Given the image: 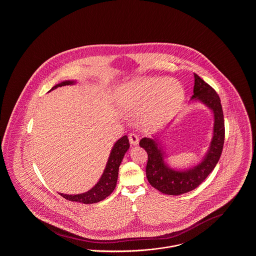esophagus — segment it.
I'll return each mask as SVG.
<instances>
[{
    "label": "esophagus",
    "instance_id": "obj_1",
    "mask_svg": "<svg viewBox=\"0 0 256 256\" xmlns=\"http://www.w3.org/2000/svg\"><path fill=\"white\" fill-rule=\"evenodd\" d=\"M128 139H130V142L132 146H137L138 143H139V138L138 136L135 134H130L128 135Z\"/></svg>",
    "mask_w": 256,
    "mask_h": 256
}]
</instances>
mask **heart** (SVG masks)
I'll return each instance as SVG.
<instances>
[{
	"label": "heart",
	"mask_w": 256,
	"mask_h": 256,
	"mask_svg": "<svg viewBox=\"0 0 256 256\" xmlns=\"http://www.w3.org/2000/svg\"><path fill=\"white\" fill-rule=\"evenodd\" d=\"M184 98L182 84L174 78H148L126 82L117 93L119 111L128 116L137 115L144 128H154L170 118Z\"/></svg>",
	"instance_id": "1"
}]
</instances>
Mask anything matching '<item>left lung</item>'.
<instances>
[{
	"instance_id": "left-lung-1",
	"label": "left lung",
	"mask_w": 256,
	"mask_h": 256,
	"mask_svg": "<svg viewBox=\"0 0 256 256\" xmlns=\"http://www.w3.org/2000/svg\"><path fill=\"white\" fill-rule=\"evenodd\" d=\"M194 95L191 100L204 104L214 114L213 138L202 161L188 170H174L167 166L164 161V152L158 146V136H156L154 139L144 137L139 143L148 154V182L156 190L166 195H182L196 189L214 170L224 148V121L220 97L217 92L196 74H194Z\"/></svg>"
}]
</instances>
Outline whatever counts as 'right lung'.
Wrapping results in <instances>:
<instances>
[{
  "mask_svg": "<svg viewBox=\"0 0 256 256\" xmlns=\"http://www.w3.org/2000/svg\"><path fill=\"white\" fill-rule=\"evenodd\" d=\"M76 82L74 80H65L62 82L61 84H58L56 86H54L50 91L61 87V86H71L74 84ZM130 148V142L128 139V136L124 135L122 138H120L112 148L111 152H110V158L108 160L106 169L104 170L102 176H100V180L98 182L97 184L89 191H87L84 194L80 195H66V194H61L64 198L71 200V202H78L82 204H91L98 202L113 192V190L116 187V183L118 180V172H119V167L122 162V158L126 150Z\"/></svg>",
  "mask_w": 256,
  "mask_h": 256,
  "instance_id": "right-lung-1",
  "label": "right lung"
}]
</instances>
